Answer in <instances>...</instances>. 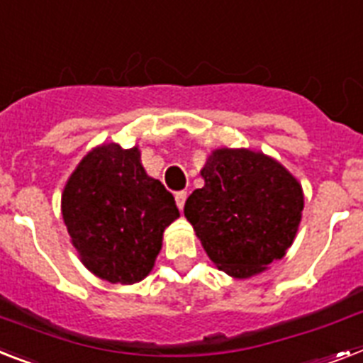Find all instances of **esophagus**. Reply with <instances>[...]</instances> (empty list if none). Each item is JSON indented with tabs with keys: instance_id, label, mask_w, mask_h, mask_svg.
<instances>
[{
	"instance_id": "1",
	"label": "esophagus",
	"mask_w": 363,
	"mask_h": 363,
	"mask_svg": "<svg viewBox=\"0 0 363 363\" xmlns=\"http://www.w3.org/2000/svg\"><path fill=\"white\" fill-rule=\"evenodd\" d=\"M186 197H188V194L186 191H177L175 194V201H177V207L181 208H184V203H186Z\"/></svg>"
}]
</instances>
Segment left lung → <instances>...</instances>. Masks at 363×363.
<instances>
[{
    "instance_id": "obj_1",
    "label": "left lung",
    "mask_w": 363,
    "mask_h": 363,
    "mask_svg": "<svg viewBox=\"0 0 363 363\" xmlns=\"http://www.w3.org/2000/svg\"><path fill=\"white\" fill-rule=\"evenodd\" d=\"M205 186L184 203L208 259L237 279L284 259L298 231L304 191L276 158L252 149L220 147L201 167Z\"/></svg>"
}]
</instances>
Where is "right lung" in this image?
I'll list each match as a JSON object with an SVG mask.
<instances>
[{"instance_id": "obj_1", "label": "right lung", "mask_w": 363, "mask_h": 363, "mask_svg": "<svg viewBox=\"0 0 363 363\" xmlns=\"http://www.w3.org/2000/svg\"><path fill=\"white\" fill-rule=\"evenodd\" d=\"M61 214L79 261L96 278L132 285L151 274L162 238L179 214L140 147L102 143L79 160L61 194Z\"/></svg>"}]
</instances>
